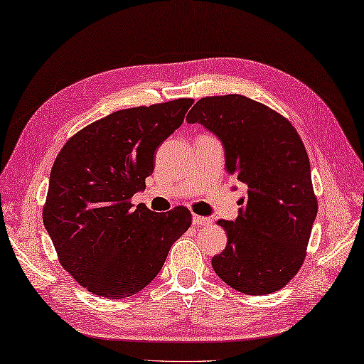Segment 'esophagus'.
I'll list each match as a JSON object with an SVG mask.
<instances>
[{
  "label": "esophagus",
  "instance_id": "obj_1",
  "mask_svg": "<svg viewBox=\"0 0 364 364\" xmlns=\"http://www.w3.org/2000/svg\"><path fill=\"white\" fill-rule=\"evenodd\" d=\"M210 224H212V220H210V218L193 215V225H196V228H208Z\"/></svg>",
  "mask_w": 364,
  "mask_h": 364
}]
</instances>
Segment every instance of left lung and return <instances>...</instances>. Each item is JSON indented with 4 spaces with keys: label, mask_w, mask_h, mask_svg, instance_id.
<instances>
[{
    "label": "left lung",
    "mask_w": 364,
    "mask_h": 364,
    "mask_svg": "<svg viewBox=\"0 0 364 364\" xmlns=\"http://www.w3.org/2000/svg\"><path fill=\"white\" fill-rule=\"evenodd\" d=\"M187 123L220 139L225 171L247 188L237 220L218 221L228 232V246L212 258L218 277L245 294L284 288L304 263L318 213L301 136L287 118L241 95L199 100Z\"/></svg>",
    "instance_id": "left-lung-1"
}]
</instances>
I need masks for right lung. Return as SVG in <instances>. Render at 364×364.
Returning <instances> with one entry per match:
<instances>
[{"label": "right lung", "instance_id": "add662e5", "mask_svg": "<svg viewBox=\"0 0 364 364\" xmlns=\"http://www.w3.org/2000/svg\"><path fill=\"white\" fill-rule=\"evenodd\" d=\"M193 104L181 98L114 112L63 144L51 169L43 224L59 262L87 291L129 297L151 284L191 213L131 204L154 171V152Z\"/></svg>", "mask_w": 364, "mask_h": 364}]
</instances>
